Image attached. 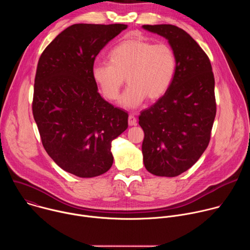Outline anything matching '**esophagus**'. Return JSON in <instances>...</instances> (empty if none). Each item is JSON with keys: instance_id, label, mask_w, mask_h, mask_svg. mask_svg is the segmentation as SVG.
I'll use <instances>...</instances> for the list:
<instances>
[{"instance_id": "34e87169", "label": "esophagus", "mask_w": 250, "mask_h": 250, "mask_svg": "<svg viewBox=\"0 0 250 250\" xmlns=\"http://www.w3.org/2000/svg\"><path fill=\"white\" fill-rule=\"evenodd\" d=\"M128 125L129 126L136 125V118L133 115H129L128 117Z\"/></svg>"}]
</instances>
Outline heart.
I'll list each match as a JSON object with an SVG mask.
<instances>
[{"label": "heart", "mask_w": 250, "mask_h": 250, "mask_svg": "<svg viewBox=\"0 0 250 250\" xmlns=\"http://www.w3.org/2000/svg\"><path fill=\"white\" fill-rule=\"evenodd\" d=\"M109 63H96L92 77L103 95L117 100L125 82L120 104L125 109H136L148 98L160 99L170 88L177 68L176 55L165 43L142 38H129L115 45L108 53Z\"/></svg>", "instance_id": "b5f03b06"}]
</instances>
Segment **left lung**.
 I'll return each instance as SVG.
<instances>
[{"mask_svg":"<svg viewBox=\"0 0 250 250\" xmlns=\"http://www.w3.org/2000/svg\"><path fill=\"white\" fill-rule=\"evenodd\" d=\"M142 28L167 40L177 60L168 91L139 116L144 163L153 175L175 177L191 168L208 146L216 117L215 78L208 57L185 30L172 24Z\"/></svg>","mask_w":250,"mask_h":250,"instance_id":"obj_1","label":"left lung"}]
</instances>
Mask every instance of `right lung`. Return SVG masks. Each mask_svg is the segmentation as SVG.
<instances>
[{"instance_id": "1", "label": "right lung", "mask_w": 250, "mask_h": 250, "mask_svg": "<svg viewBox=\"0 0 250 250\" xmlns=\"http://www.w3.org/2000/svg\"><path fill=\"white\" fill-rule=\"evenodd\" d=\"M126 24L76 23L42 52L34 80L32 113L44 149L64 171L100 176L114 162L112 141L128 115L104 100L92 77L94 61Z\"/></svg>"}]
</instances>
